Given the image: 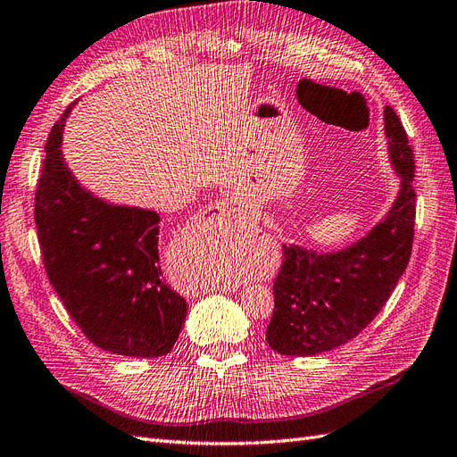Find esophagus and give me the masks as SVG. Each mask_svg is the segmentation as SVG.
Here are the masks:
<instances>
[{
	"instance_id": "1",
	"label": "esophagus",
	"mask_w": 457,
	"mask_h": 457,
	"mask_svg": "<svg viewBox=\"0 0 457 457\" xmlns=\"http://www.w3.org/2000/svg\"><path fill=\"white\" fill-rule=\"evenodd\" d=\"M239 206H241V201L237 197H231V195H228V197L216 201L211 206V211L220 216V214H226V212H236Z\"/></svg>"
}]
</instances>
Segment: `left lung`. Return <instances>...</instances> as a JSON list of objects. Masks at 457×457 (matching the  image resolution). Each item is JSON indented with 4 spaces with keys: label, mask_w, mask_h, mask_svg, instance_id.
Returning a JSON list of instances; mask_svg holds the SVG:
<instances>
[{
    "label": "left lung",
    "mask_w": 457,
    "mask_h": 457,
    "mask_svg": "<svg viewBox=\"0 0 457 457\" xmlns=\"http://www.w3.org/2000/svg\"><path fill=\"white\" fill-rule=\"evenodd\" d=\"M388 159L400 189L381 221L345 249L318 253L283 245L266 341L283 356H314L358 337L395 291L411 254L413 153L396 112L385 107Z\"/></svg>",
    "instance_id": "8db88e82"
}]
</instances>
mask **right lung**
Returning <instances> with one entry per match:
<instances>
[{"label":"right lung","instance_id":"add662e5","mask_svg":"<svg viewBox=\"0 0 457 457\" xmlns=\"http://www.w3.org/2000/svg\"><path fill=\"white\" fill-rule=\"evenodd\" d=\"M67 107L49 132L36 189V228L47 278L78 328L101 350L166 356L187 303L162 278L154 211L112 204L78 184L61 151Z\"/></svg>","mask_w":457,"mask_h":457}]
</instances>
